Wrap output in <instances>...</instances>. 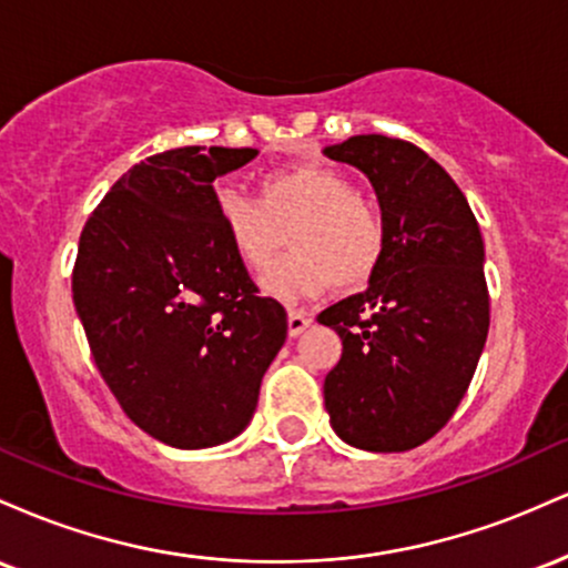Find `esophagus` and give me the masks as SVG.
Here are the masks:
<instances>
[{"label":"esophagus","mask_w":568,"mask_h":568,"mask_svg":"<svg viewBox=\"0 0 568 568\" xmlns=\"http://www.w3.org/2000/svg\"><path fill=\"white\" fill-rule=\"evenodd\" d=\"M312 321H310V315H306V312H302V310H288V334L291 336H298V334H304V328L306 325H310Z\"/></svg>","instance_id":"esophagus-1"}]
</instances>
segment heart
Masks as SVG:
<instances>
[{"instance_id":"1","label":"heart","mask_w":568,"mask_h":568,"mask_svg":"<svg viewBox=\"0 0 568 568\" xmlns=\"http://www.w3.org/2000/svg\"><path fill=\"white\" fill-rule=\"evenodd\" d=\"M216 213L234 256L264 270L291 230V256L264 272L262 291L280 302L321 296L331 283L357 291L384 256L387 224L382 207L325 165H293L258 181V200L221 186Z\"/></svg>"}]
</instances>
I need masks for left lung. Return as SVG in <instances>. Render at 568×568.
<instances>
[{"instance_id": "8db88e82", "label": "left lung", "mask_w": 568, "mask_h": 568, "mask_svg": "<svg viewBox=\"0 0 568 568\" xmlns=\"http://www.w3.org/2000/svg\"><path fill=\"white\" fill-rule=\"evenodd\" d=\"M325 158L368 175L387 224L368 291L317 315L344 347L325 408L349 446L408 452L446 427L484 352V237L462 189L414 143L352 135Z\"/></svg>"}]
</instances>
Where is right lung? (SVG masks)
<instances>
[{"instance_id":"obj_1","label":"right lung","mask_w":568,"mask_h":568,"mask_svg":"<svg viewBox=\"0 0 568 568\" xmlns=\"http://www.w3.org/2000/svg\"><path fill=\"white\" fill-rule=\"evenodd\" d=\"M256 149L181 146L133 165L80 234L71 293L122 410L175 448L232 440L288 334L216 213L219 175Z\"/></svg>"}]
</instances>
